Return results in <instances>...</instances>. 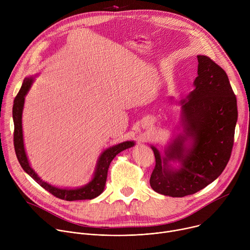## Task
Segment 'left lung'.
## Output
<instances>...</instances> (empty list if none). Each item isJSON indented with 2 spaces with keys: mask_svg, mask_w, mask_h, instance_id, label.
Returning <instances> with one entry per match:
<instances>
[{
  "mask_svg": "<svg viewBox=\"0 0 250 250\" xmlns=\"http://www.w3.org/2000/svg\"><path fill=\"white\" fill-rule=\"evenodd\" d=\"M194 90L181 101L184 133L178 135L164 155L151 146L155 167L151 188L164 196L185 197L215 181L231 154L237 121L236 98L226 71L209 57L198 55ZM190 140L188 146L185 142ZM179 162L174 167L171 162Z\"/></svg>",
  "mask_w": 250,
  "mask_h": 250,
  "instance_id": "8db88e82",
  "label": "left lung"
}]
</instances>
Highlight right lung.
<instances>
[{
	"instance_id": "add662e5",
	"label": "right lung",
	"mask_w": 250,
	"mask_h": 250,
	"mask_svg": "<svg viewBox=\"0 0 250 250\" xmlns=\"http://www.w3.org/2000/svg\"><path fill=\"white\" fill-rule=\"evenodd\" d=\"M33 77H27L23 80V83L21 85V90L19 91L17 97L14 101V106H13V119H14V125H15V131H14V146L16 154L18 157V160L22 167V169L32 178V179L40 184L42 188H44L46 191L51 193L56 198H59L61 200L65 201H77V200H92L99 195H101L104 189V184L106 181V176H108V170L109 166L112 162V160L116 157L117 154L122 152L125 149H127L134 146L133 141H125L122 144H119L117 146H114L110 148H106L99 157L97 166L95 169L94 176L92 180L86 184L85 186H82L80 188L76 189H62L55 186H52L51 184H48L47 182L42 181L39 175L33 171V169L30 167L25 149L23 145V135H22V124H21V118H22V110H23V104H24V97L27 94L32 82Z\"/></svg>"
}]
</instances>
